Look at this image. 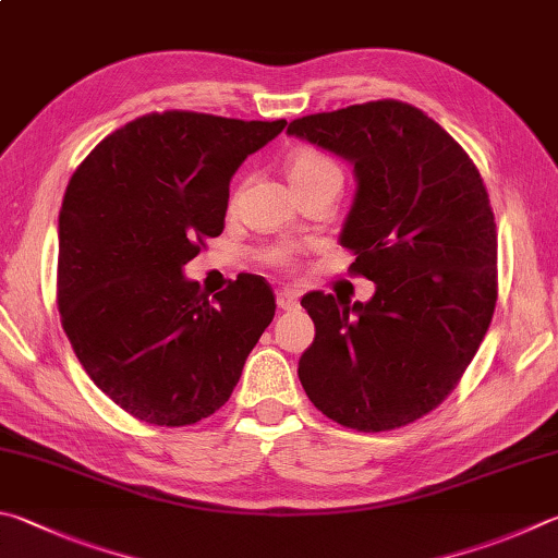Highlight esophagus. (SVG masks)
Here are the masks:
<instances>
[{
	"instance_id": "obj_1",
	"label": "esophagus",
	"mask_w": 558,
	"mask_h": 558,
	"mask_svg": "<svg viewBox=\"0 0 558 558\" xmlns=\"http://www.w3.org/2000/svg\"><path fill=\"white\" fill-rule=\"evenodd\" d=\"M298 292L295 290H278V295H276V300H278V307L280 310H295L298 307Z\"/></svg>"
}]
</instances>
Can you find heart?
Masks as SVG:
<instances>
[{
  "mask_svg": "<svg viewBox=\"0 0 558 558\" xmlns=\"http://www.w3.org/2000/svg\"><path fill=\"white\" fill-rule=\"evenodd\" d=\"M288 175L295 190L310 187V185H319V182L327 180H337L341 182V168L337 166V160L329 158L327 154L314 148H302L298 154H292L288 160ZM263 260L270 263V266H288L292 260V246L278 244V246H268L263 248Z\"/></svg>",
  "mask_w": 558,
  "mask_h": 558,
  "instance_id": "1",
  "label": "heart"
}]
</instances>
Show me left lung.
Returning <instances> with one entry per match:
<instances>
[{
  "label": "left lung",
  "mask_w": 558,
  "mask_h": 558,
  "mask_svg": "<svg viewBox=\"0 0 558 558\" xmlns=\"http://www.w3.org/2000/svg\"><path fill=\"white\" fill-rule=\"evenodd\" d=\"M356 173L341 246L368 302L307 292L314 341L298 376L314 408L359 432L404 427L456 388L498 300V234L469 154L422 109L378 99L290 121Z\"/></svg>",
  "instance_id": "obj_1"
}]
</instances>
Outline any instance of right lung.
<instances>
[{
  "instance_id": "right-lung-1",
  "label": "right lung",
  "mask_w": 558,
  "mask_h": 558,
  "mask_svg": "<svg viewBox=\"0 0 558 558\" xmlns=\"http://www.w3.org/2000/svg\"><path fill=\"white\" fill-rule=\"evenodd\" d=\"M288 121L146 114L99 141L58 217V310L77 361L141 422L185 427L236 388L276 295L258 276L207 298L182 276L225 231L229 182Z\"/></svg>"
}]
</instances>
